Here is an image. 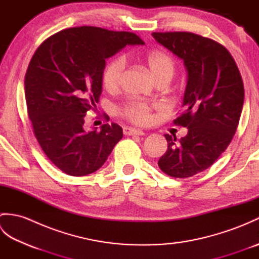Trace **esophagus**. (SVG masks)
Masks as SVG:
<instances>
[{"label": "esophagus", "instance_id": "34e87169", "mask_svg": "<svg viewBox=\"0 0 259 259\" xmlns=\"http://www.w3.org/2000/svg\"><path fill=\"white\" fill-rule=\"evenodd\" d=\"M123 134L125 136H144L145 135L144 131H141L139 129L128 128V126H125V128H123Z\"/></svg>", "mask_w": 259, "mask_h": 259}]
</instances>
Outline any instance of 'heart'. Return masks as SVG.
Listing matches in <instances>:
<instances>
[{
  "label": "heart",
  "mask_w": 259,
  "mask_h": 259,
  "mask_svg": "<svg viewBox=\"0 0 259 259\" xmlns=\"http://www.w3.org/2000/svg\"><path fill=\"white\" fill-rule=\"evenodd\" d=\"M146 64L151 75L156 81L168 80L172 78L176 71L174 58L164 51H152L146 56ZM125 67L123 58L118 57L109 61L102 71V84L109 92L119 90ZM152 107L142 101H131L119 109V113L123 118L137 124H147L151 120Z\"/></svg>",
  "instance_id": "obj_1"
}]
</instances>
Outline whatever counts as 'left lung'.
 Here are the masks:
<instances>
[{
    "label": "left lung",
    "mask_w": 259,
    "mask_h": 259,
    "mask_svg": "<svg viewBox=\"0 0 259 259\" xmlns=\"http://www.w3.org/2000/svg\"><path fill=\"white\" fill-rule=\"evenodd\" d=\"M155 40L184 60L188 72L184 111L174 120L188 134L164 135L166 153L158 166L174 178H188L209 168L226 150L244 104V83L232 54L221 43L190 32H153Z\"/></svg>",
    "instance_id": "obj_1"
}]
</instances>
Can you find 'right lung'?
Returning a JSON list of instances; mask_svg holds the SVG:
<instances>
[{"label":"right lung","mask_w":259,"mask_h":259,"mask_svg":"<svg viewBox=\"0 0 259 259\" xmlns=\"http://www.w3.org/2000/svg\"><path fill=\"white\" fill-rule=\"evenodd\" d=\"M145 45L131 32L70 27L48 37L26 70L24 89L33 133L52 163L74 177L97 171L123 136L117 123L83 129L102 92L106 60L125 46Z\"/></svg>","instance_id":"right-lung-1"}]
</instances>
